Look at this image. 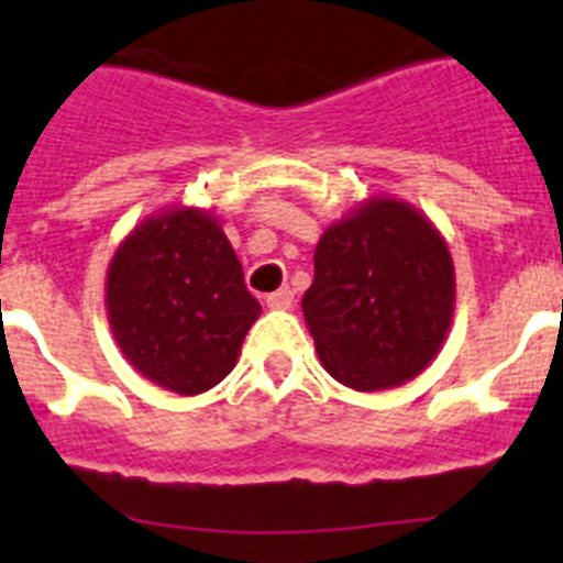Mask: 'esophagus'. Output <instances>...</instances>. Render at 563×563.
Here are the masks:
<instances>
[{"instance_id": "obj_1", "label": "esophagus", "mask_w": 563, "mask_h": 563, "mask_svg": "<svg viewBox=\"0 0 563 563\" xmlns=\"http://www.w3.org/2000/svg\"><path fill=\"white\" fill-rule=\"evenodd\" d=\"M294 305V291L288 286L277 288L275 294H266V308L272 310H288Z\"/></svg>"}]
</instances>
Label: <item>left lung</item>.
<instances>
[{"label":"left lung","instance_id":"1","mask_svg":"<svg viewBox=\"0 0 563 563\" xmlns=\"http://www.w3.org/2000/svg\"><path fill=\"white\" fill-rule=\"evenodd\" d=\"M449 244L398 198H368L321 233L305 324L332 379L360 393L415 379L454 321Z\"/></svg>","mask_w":563,"mask_h":563}]
</instances>
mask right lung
I'll use <instances>...</instances> for the list:
<instances>
[{
    "mask_svg": "<svg viewBox=\"0 0 563 563\" xmlns=\"http://www.w3.org/2000/svg\"><path fill=\"white\" fill-rule=\"evenodd\" d=\"M103 302L131 368L178 396L220 385L261 316L220 220L198 206L162 209L120 242Z\"/></svg>",
    "mask_w": 563,
    "mask_h": 563,
    "instance_id": "1",
    "label": "right lung"
}]
</instances>
